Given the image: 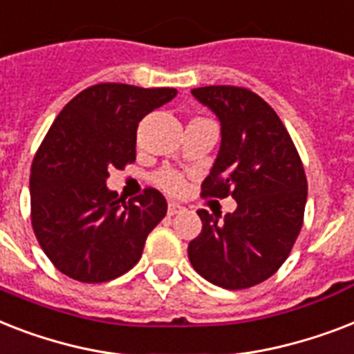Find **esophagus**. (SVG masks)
<instances>
[{"mask_svg":"<svg viewBox=\"0 0 354 354\" xmlns=\"http://www.w3.org/2000/svg\"><path fill=\"white\" fill-rule=\"evenodd\" d=\"M183 212V206L179 203H169L168 205V216H175V214H179Z\"/></svg>","mask_w":354,"mask_h":354,"instance_id":"esophagus-1","label":"esophagus"}]
</instances>
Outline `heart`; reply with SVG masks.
Returning a JSON list of instances; mask_svg holds the SVG:
<instances>
[{
	"mask_svg": "<svg viewBox=\"0 0 354 354\" xmlns=\"http://www.w3.org/2000/svg\"><path fill=\"white\" fill-rule=\"evenodd\" d=\"M155 180H157V185H159L162 190L168 192V194H179V192H183V188H185V177H183L179 171H175V169H162V171L155 177Z\"/></svg>",
	"mask_w": 354,
	"mask_h": 354,
	"instance_id": "b5f03b06",
	"label": "heart"
}]
</instances>
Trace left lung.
<instances>
[{"label":"left lung","mask_w":354,"mask_h":354,"mask_svg":"<svg viewBox=\"0 0 354 354\" xmlns=\"http://www.w3.org/2000/svg\"><path fill=\"white\" fill-rule=\"evenodd\" d=\"M192 95L221 122V148L201 195H232L237 208L223 221L197 212L203 230L188 245V257L210 283L248 289L283 265L301 230L304 164L276 111L250 89L206 86L192 89Z\"/></svg>","instance_id":"left-lung-1"}]
</instances>
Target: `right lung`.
I'll list each match as a JSON object with an SVG mask.
<instances>
[{"label":"right lung","instance_id":"right-lung-1","mask_svg":"<svg viewBox=\"0 0 354 354\" xmlns=\"http://www.w3.org/2000/svg\"><path fill=\"white\" fill-rule=\"evenodd\" d=\"M175 95L174 87L97 84L56 117L30 168V221L62 274L104 283L138 263L146 237L166 216V199L146 188L126 203L106 179L109 169L135 162L138 122Z\"/></svg>","mask_w":354,"mask_h":354}]
</instances>
